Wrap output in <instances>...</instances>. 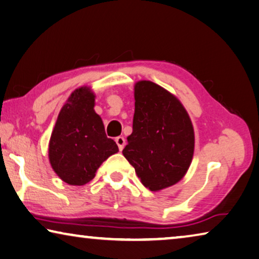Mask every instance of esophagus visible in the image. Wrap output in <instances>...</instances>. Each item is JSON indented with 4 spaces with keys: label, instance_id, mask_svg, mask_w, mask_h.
<instances>
[{
    "label": "esophagus",
    "instance_id": "1",
    "mask_svg": "<svg viewBox=\"0 0 259 259\" xmlns=\"http://www.w3.org/2000/svg\"><path fill=\"white\" fill-rule=\"evenodd\" d=\"M115 142H116V144H117V146H118V150L122 151L123 147H124V145H125V139H124V137L118 136V137L115 138Z\"/></svg>",
    "mask_w": 259,
    "mask_h": 259
}]
</instances>
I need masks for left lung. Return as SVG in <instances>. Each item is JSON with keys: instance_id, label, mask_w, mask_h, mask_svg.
<instances>
[{"instance_id": "8db88e82", "label": "left lung", "mask_w": 259, "mask_h": 259, "mask_svg": "<svg viewBox=\"0 0 259 259\" xmlns=\"http://www.w3.org/2000/svg\"><path fill=\"white\" fill-rule=\"evenodd\" d=\"M122 153L151 191L174 186L190 166L194 126L180 100L150 80L135 85L133 134Z\"/></svg>"}]
</instances>
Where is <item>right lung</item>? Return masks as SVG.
<instances>
[{"label":"right lung","instance_id":"right-lung-1","mask_svg":"<svg viewBox=\"0 0 259 259\" xmlns=\"http://www.w3.org/2000/svg\"><path fill=\"white\" fill-rule=\"evenodd\" d=\"M94 93L83 86L68 98L49 141L48 157L57 176L70 186H83L96 176L106 159L118 152L106 136L101 117L94 112Z\"/></svg>","mask_w":259,"mask_h":259}]
</instances>
